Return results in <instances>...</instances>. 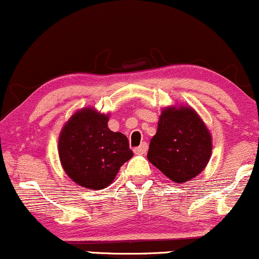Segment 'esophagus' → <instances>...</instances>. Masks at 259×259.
<instances>
[{"mask_svg": "<svg viewBox=\"0 0 259 259\" xmlns=\"http://www.w3.org/2000/svg\"><path fill=\"white\" fill-rule=\"evenodd\" d=\"M147 148H148V146H147L146 142H142L139 147L134 148V152H135L136 154H145L147 152Z\"/></svg>", "mask_w": 259, "mask_h": 259, "instance_id": "esophagus-1", "label": "esophagus"}]
</instances>
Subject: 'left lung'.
<instances>
[{
  "instance_id": "obj_1",
  "label": "left lung",
  "mask_w": 259,
  "mask_h": 259,
  "mask_svg": "<svg viewBox=\"0 0 259 259\" xmlns=\"http://www.w3.org/2000/svg\"><path fill=\"white\" fill-rule=\"evenodd\" d=\"M212 138L197 113L190 107L165 108L151 139L147 158L175 183H185L206 168Z\"/></svg>"
}]
</instances>
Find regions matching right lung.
Segmentation results:
<instances>
[{"label":"right lung","instance_id":"1","mask_svg":"<svg viewBox=\"0 0 259 259\" xmlns=\"http://www.w3.org/2000/svg\"><path fill=\"white\" fill-rule=\"evenodd\" d=\"M108 115L86 108L62 129L58 152L65 173L80 186L105 189L133 157L126 136L109 130Z\"/></svg>","mask_w":259,"mask_h":259}]
</instances>
